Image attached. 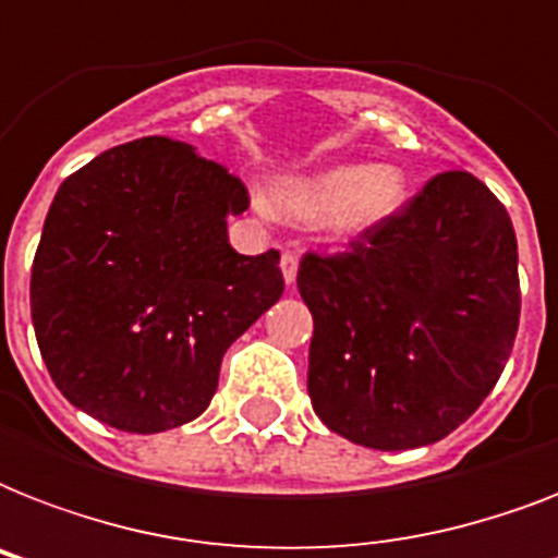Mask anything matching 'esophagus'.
I'll return each mask as SVG.
<instances>
[{
	"instance_id": "1",
	"label": "esophagus",
	"mask_w": 558,
	"mask_h": 558,
	"mask_svg": "<svg viewBox=\"0 0 558 558\" xmlns=\"http://www.w3.org/2000/svg\"><path fill=\"white\" fill-rule=\"evenodd\" d=\"M280 271H283V280H287V287H295L298 280V257L292 252H283L280 257Z\"/></svg>"
}]
</instances>
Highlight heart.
<instances>
[{"label": "heart", "mask_w": 558, "mask_h": 558, "mask_svg": "<svg viewBox=\"0 0 558 558\" xmlns=\"http://www.w3.org/2000/svg\"><path fill=\"white\" fill-rule=\"evenodd\" d=\"M408 202V177L397 165L336 161L269 185V210L289 222H327L336 240L356 243L388 226Z\"/></svg>", "instance_id": "1"}]
</instances>
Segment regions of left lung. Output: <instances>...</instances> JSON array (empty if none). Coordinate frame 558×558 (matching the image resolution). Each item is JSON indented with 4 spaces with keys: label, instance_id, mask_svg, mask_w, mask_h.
Instances as JSON below:
<instances>
[{
    "label": "left lung",
    "instance_id": "1",
    "mask_svg": "<svg viewBox=\"0 0 558 558\" xmlns=\"http://www.w3.org/2000/svg\"><path fill=\"white\" fill-rule=\"evenodd\" d=\"M306 388L318 420L356 446H432L475 414L519 330V243L466 170L434 177L402 214L339 257L306 254Z\"/></svg>",
    "mask_w": 558,
    "mask_h": 558
}]
</instances>
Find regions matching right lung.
<instances>
[{
    "label": "right lung",
    "instance_id": "add662e5",
    "mask_svg": "<svg viewBox=\"0 0 558 558\" xmlns=\"http://www.w3.org/2000/svg\"><path fill=\"white\" fill-rule=\"evenodd\" d=\"M248 193L191 144L138 138L57 187L31 269V322L74 408L130 434L185 425L226 350L283 295L280 254H236Z\"/></svg>",
    "mask_w": 558,
    "mask_h": 558
}]
</instances>
